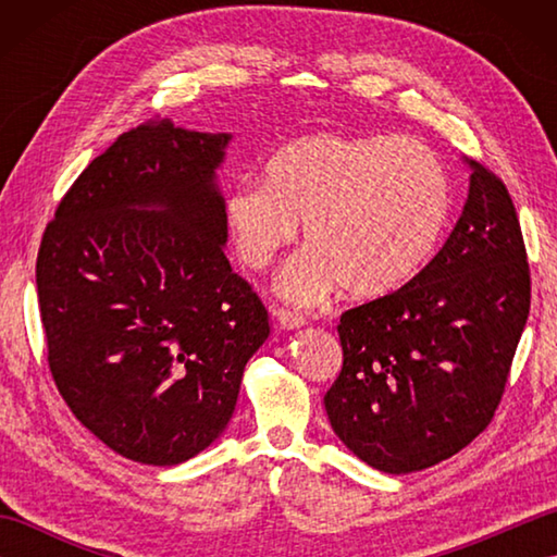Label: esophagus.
Wrapping results in <instances>:
<instances>
[{"label":"esophagus","instance_id":"esophagus-1","mask_svg":"<svg viewBox=\"0 0 557 557\" xmlns=\"http://www.w3.org/2000/svg\"><path fill=\"white\" fill-rule=\"evenodd\" d=\"M272 315H275L277 323L282 327H287V330H297V327H301L306 323V318L301 313L289 311V309H275V311H272Z\"/></svg>","mask_w":557,"mask_h":557}]
</instances>
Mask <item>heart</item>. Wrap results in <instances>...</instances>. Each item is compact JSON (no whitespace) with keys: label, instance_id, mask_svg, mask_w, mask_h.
Masks as SVG:
<instances>
[{"label":"heart","instance_id":"heart-1","mask_svg":"<svg viewBox=\"0 0 557 557\" xmlns=\"http://www.w3.org/2000/svg\"><path fill=\"white\" fill-rule=\"evenodd\" d=\"M453 212V184L437 152L413 138L313 134L275 150L265 184L246 180L224 206L234 251L263 270L297 239L304 251L277 289L315 304L337 285L345 297L377 299L429 263Z\"/></svg>","mask_w":557,"mask_h":557}]
</instances>
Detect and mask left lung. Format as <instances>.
<instances>
[{
  "mask_svg": "<svg viewBox=\"0 0 557 557\" xmlns=\"http://www.w3.org/2000/svg\"><path fill=\"white\" fill-rule=\"evenodd\" d=\"M469 164L467 203L441 251L337 325L330 425L387 474L433 467L486 431L527 325L531 275L515 203L500 176Z\"/></svg>",
  "mask_w": 557,
  "mask_h": 557,
  "instance_id": "left-lung-1",
  "label": "left lung"
}]
</instances>
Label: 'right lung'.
<instances>
[{
	"mask_svg": "<svg viewBox=\"0 0 557 557\" xmlns=\"http://www.w3.org/2000/svg\"><path fill=\"white\" fill-rule=\"evenodd\" d=\"M230 138L162 116L128 128L71 184L40 242L59 395L140 465H180L215 441L270 335L263 301L224 256L215 170Z\"/></svg>",
	"mask_w": 557,
	"mask_h": 557,
	"instance_id": "1",
	"label": "right lung"
}]
</instances>
